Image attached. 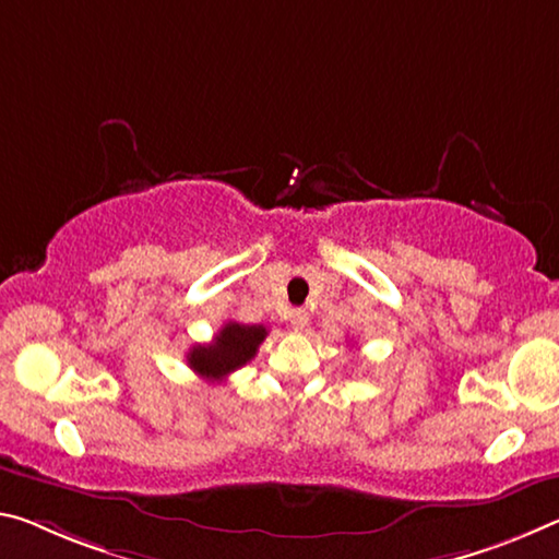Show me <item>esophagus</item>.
Returning a JSON list of instances; mask_svg holds the SVG:
<instances>
[{
	"label": "esophagus",
	"mask_w": 559,
	"mask_h": 559,
	"mask_svg": "<svg viewBox=\"0 0 559 559\" xmlns=\"http://www.w3.org/2000/svg\"><path fill=\"white\" fill-rule=\"evenodd\" d=\"M290 328H294V331H306V328H308V311H304V308H296V311H290Z\"/></svg>",
	"instance_id": "1"
}]
</instances>
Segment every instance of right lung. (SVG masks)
<instances>
[{"instance_id": "obj_1", "label": "right lung", "mask_w": 559, "mask_h": 559, "mask_svg": "<svg viewBox=\"0 0 559 559\" xmlns=\"http://www.w3.org/2000/svg\"><path fill=\"white\" fill-rule=\"evenodd\" d=\"M265 335H269V331L263 325L228 321L214 335V341L206 345H193L186 360H189V368L197 376L206 380H224L259 353V345Z\"/></svg>"}]
</instances>
